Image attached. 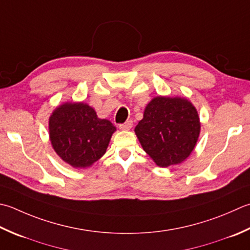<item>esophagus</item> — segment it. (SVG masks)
I'll use <instances>...</instances> for the list:
<instances>
[{
	"label": "esophagus",
	"instance_id": "34e87169",
	"mask_svg": "<svg viewBox=\"0 0 250 250\" xmlns=\"http://www.w3.org/2000/svg\"><path fill=\"white\" fill-rule=\"evenodd\" d=\"M132 121H126V122H125V124H122V125H119V129L120 130H124V131H128V130H130L131 128H132Z\"/></svg>",
	"mask_w": 250,
	"mask_h": 250
}]
</instances>
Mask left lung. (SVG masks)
<instances>
[{
  "label": "left lung",
  "instance_id": "obj_1",
  "mask_svg": "<svg viewBox=\"0 0 250 250\" xmlns=\"http://www.w3.org/2000/svg\"><path fill=\"white\" fill-rule=\"evenodd\" d=\"M142 147L156 165H179L192 153L200 132L197 110L182 97L157 96L144 110L135 126Z\"/></svg>",
  "mask_w": 250,
  "mask_h": 250
}]
</instances>
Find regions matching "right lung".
I'll list each match as a JSON object with an SVG mask.
<instances>
[{
  "label": "right lung",
  "mask_w": 250,
  "mask_h": 250,
  "mask_svg": "<svg viewBox=\"0 0 250 250\" xmlns=\"http://www.w3.org/2000/svg\"><path fill=\"white\" fill-rule=\"evenodd\" d=\"M48 130L56 154L73 168H86L106 153L116 126L84 103H65L53 111Z\"/></svg>",
  "instance_id": "add662e5"
}]
</instances>
